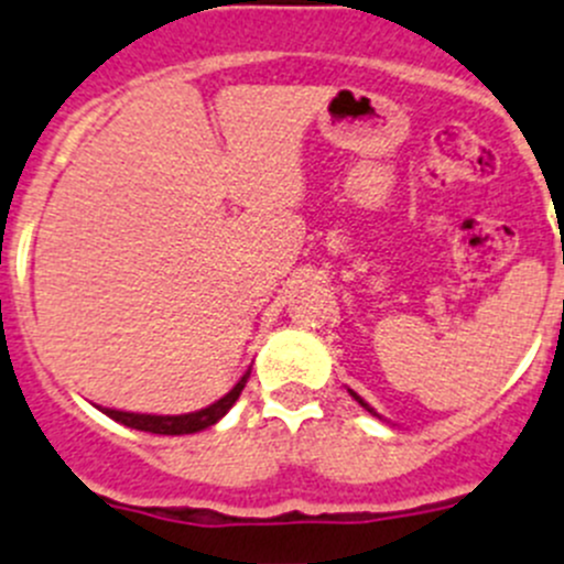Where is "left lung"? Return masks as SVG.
<instances>
[{
  "instance_id": "left-lung-1",
  "label": "left lung",
  "mask_w": 564,
  "mask_h": 564,
  "mask_svg": "<svg viewBox=\"0 0 564 564\" xmlns=\"http://www.w3.org/2000/svg\"><path fill=\"white\" fill-rule=\"evenodd\" d=\"M349 393H352V399H355V402H358V404H360V408H366V410H369V413H375V408H369V404H366V402H364V399H360V397H358V393H355V391H349ZM375 415H377V413H375Z\"/></svg>"
}]
</instances>
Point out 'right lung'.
Here are the masks:
<instances>
[{
	"mask_svg": "<svg viewBox=\"0 0 564 564\" xmlns=\"http://www.w3.org/2000/svg\"><path fill=\"white\" fill-rule=\"evenodd\" d=\"M250 377V369L245 371L242 377H239L237 386L231 388V391L226 393V397H220L217 402H212L209 408H200L195 410V413H182V415H151V413H126V410H112V408H98L101 413H107L109 419L120 421V424H126V427L131 430H143V433H154V435H193V433H200V430L212 427V424H217V421L223 419V415L228 413V410L234 408V402L239 399V393H242L245 382H248Z\"/></svg>",
	"mask_w": 564,
	"mask_h": 564,
	"instance_id": "right-lung-1",
	"label": "right lung"
}]
</instances>
